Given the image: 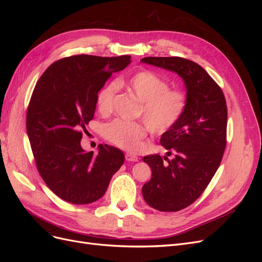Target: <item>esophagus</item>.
Instances as JSON below:
<instances>
[{
  "label": "esophagus",
  "instance_id": "34e87169",
  "mask_svg": "<svg viewBox=\"0 0 262 262\" xmlns=\"http://www.w3.org/2000/svg\"><path fill=\"white\" fill-rule=\"evenodd\" d=\"M125 161L128 162H138L139 161V157L134 154L131 153H126L125 154Z\"/></svg>",
  "mask_w": 262,
  "mask_h": 262
}]
</instances>
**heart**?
<instances>
[{
    "instance_id": "b5f03b06",
    "label": "heart",
    "mask_w": 262,
    "mask_h": 262,
    "mask_svg": "<svg viewBox=\"0 0 262 262\" xmlns=\"http://www.w3.org/2000/svg\"><path fill=\"white\" fill-rule=\"evenodd\" d=\"M141 101L139 115L146 124L116 119L102 126V136L110 143L126 150H137L141 146L148 128L156 134H163L173 128L184 116L188 98L184 91L169 89L168 82L149 70L138 71L125 80L118 82ZM116 83H109L99 91L96 106L102 115L113 112Z\"/></svg>"
}]
</instances>
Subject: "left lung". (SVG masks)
Wrapping results in <instances>:
<instances>
[{
	"instance_id": "1",
	"label": "left lung",
	"mask_w": 262,
	"mask_h": 262,
	"mask_svg": "<svg viewBox=\"0 0 262 262\" xmlns=\"http://www.w3.org/2000/svg\"><path fill=\"white\" fill-rule=\"evenodd\" d=\"M141 62L177 73L186 85V112L161 138L167 155L175 156L172 160L158 154L143 157L152 170L142 188L145 202L158 211L176 212L201 195L219 168L226 146V100L221 87L193 61L146 57Z\"/></svg>"
}]
</instances>
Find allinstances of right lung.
<instances>
[{
    "label": "right lung",
    "instance_id": "1",
    "mask_svg": "<svg viewBox=\"0 0 262 262\" xmlns=\"http://www.w3.org/2000/svg\"><path fill=\"white\" fill-rule=\"evenodd\" d=\"M130 59L73 55L52 63L35 86L26 117L28 139L39 173L62 200L97 201L124 162L119 148L99 144L94 154L85 152L81 140L94 118L98 92Z\"/></svg>",
    "mask_w": 262,
    "mask_h": 262
}]
</instances>
